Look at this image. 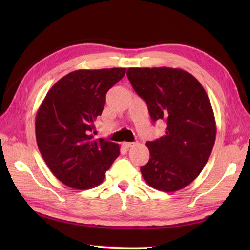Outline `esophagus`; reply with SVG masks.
I'll return each instance as SVG.
<instances>
[{"instance_id":"obj_1","label":"esophagus","mask_w":250,"mask_h":250,"mask_svg":"<svg viewBox=\"0 0 250 250\" xmlns=\"http://www.w3.org/2000/svg\"><path fill=\"white\" fill-rule=\"evenodd\" d=\"M133 146H135V142H122V146L125 147V149H129Z\"/></svg>"}]
</instances>
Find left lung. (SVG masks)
Wrapping results in <instances>:
<instances>
[{"label":"left lung","instance_id":"8db88e82","mask_svg":"<svg viewBox=\"0 0 250 250\" xmlns=\"http://www.w3.org/2000/svg\"><path fill=\"white\" fill-rule=\"evenodd\" d=\"M126 76L152 121L167 122L166 134L146 143L150 159L140 168L143 179L159 191H179L200 175L213 150L216 124L208 96L179 68H129Z\"/></svg>","mask_w":250,"mask_h":250}]
</instances>
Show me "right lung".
<instances>
[{"instance_id": "add662e5", "label": "right lung", "mask_w": 250, "mask_h": 250, "mask_svg": "<svg viewBox=\"0 0 250 250\" xmlns=\"http://www.w3.org/2000/svg\"><path fill=\"white\" fill-rule=\"evenodd\" d=\"M125 68L71 71L50 88L37 111L36 142L49 170L69 188L103 183L120 154L119 145L90 134L101 116L105 94Z\"/></svg>"}]
</instances>
